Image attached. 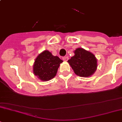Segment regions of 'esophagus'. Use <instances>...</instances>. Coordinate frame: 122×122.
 I'll use <instances>...</instances> for the list:
<instances>
[{"instance_id": "obj_1", "label": "esophagus", "mask_w": 122, "mask_h": 122, "mask_svg": "<svg viewBox=\"0 0 122 122\" xmlns=\"http://www.w3.org/2000/svg\"><path fill=\"white\" fill-rule=\"evenodd\" d=\"M62 59L63 60V61H68L69 57H67V56H64V57H62Z\"/></svg>"}]
</instances>
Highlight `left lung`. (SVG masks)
<instances>
[{"label": "left lung", "mask_w": 122, "mask_h": 122, "mask_svg": "<svg viewBox=\"0 0 122 122\" xmlns=\"http://www.w3.org/2000/svg\"><path fill=\"white\" fill-rule=\"evenodd\" d=\"M75 55L68 60L74 72L80 77H89L96 70L97 59L91 52L83 48H77L75 51Z\"/></svg>", "instance_id": "1"}]
</instances>
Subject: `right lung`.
I'll list each match as a JSON object with an SVG mask.
<instances>
[{
	"instance_id": "1",
	"label": "right lung",
	"mask_w": 122,
	"mask_h": 122,
	"mask_svg": "<svg viewBox=\"0 0 122 122\" xmlns=\"http://www.w3.org/2000/svg\"><path fill=\"white\" fill-rule=\"evenodd\" d=\"M62 62L58 56H53L48 51H45L35 59L33 73L42 81H48L56 76L60 64Z\"/></svg>"
}]
</instances>
